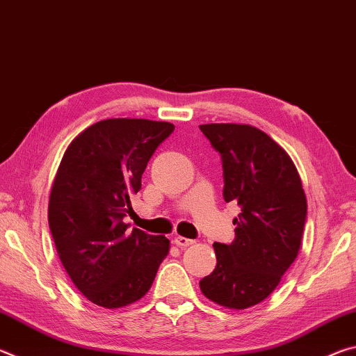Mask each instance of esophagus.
Here are the masks:
<instances>
[{"label":"esophagus","instance_id":"34e87169","mask_svg":"<svg viewBox=\"0 0 356 356\" xmlns=\"http://www.w3.org/2000/svg\"><path fill=\"white\" fill-rule=\"evenodd\" d=\"M193 243H195V240L186 238V237L177 236L176 238H174V245L179 246V248H186V246H190V245H193Z\"/></svg>","mask_w":356,"mask_h":356}]
</instances>
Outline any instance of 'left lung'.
<instances>
[{"mask_svg":"<svg viewBox=\"0 0 356 356\" xmlns=\"http://www.w3.org/2000/svg\"><path fill=\"white\" fill-rule=\"evenodd\" d=\"M200 129L221 155L222 197L242 209L234 218L236 238L213 243L216 267L200 287L216 305L246 309L275 291L298 256L306 195L291 156L262 130L246 124Z\"/></svg>","mask_w":356,"mask_h":356,"instance_id":"8db88e82","label":"left lung"}]
</instances>
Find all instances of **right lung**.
<instances>
[{"instance_id": "obj_1", "label": "right lung", "mask_w": 356, "mask_h": 356, "mask_svg": "<svg viewBox=\"0 0 356 356\" xmlns=\"http://www.w3.org/2000/svg\"><path fill=\"white\" fill-rule=\"evenodd\" d=\"M174 125L105 119L83 130L64 152L48 201V225L72 282L94 305L118 309L152 286L170 252L165 236L122 221L155 149Z\"/></svg>"}]
</instances>
